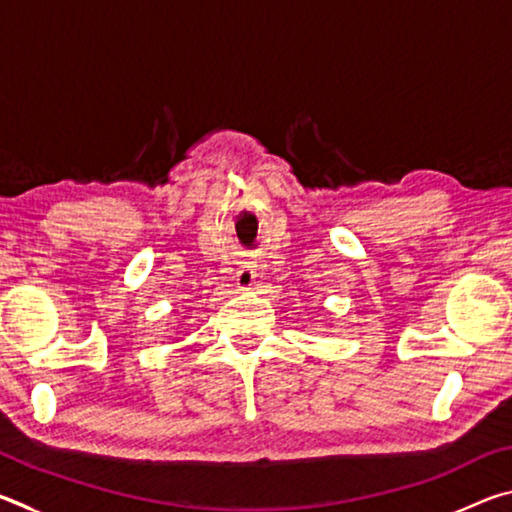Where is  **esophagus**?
Instances as JSON below:
<instances>
[{
  "instance_id": "obj_1",
  "label": "esophagus",
  "mask_w": 512,
  "mask_h": 512,
  "mask_svg": "<svg viewBox=\"0 0 512 512\" xmlns=\"http://www.w3.org/2000/svg\"><path fill=\"white\" fill-rule=\"evenodd\" d=\"M235 277H237V287L239 289H250L255 284V268L253 266H241Z\"/></svg>"
}]
</instances>
